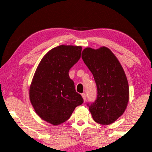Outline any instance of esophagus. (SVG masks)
Wrapping results in <instances>:
<instances>
[{
	"mask_svg": "<svg viewBox=\"0 0 152 152\" xmlns=\"http://www.w3.org/2000/svg\"><path fill=\"white\" fill-rule=\"evenodd\" d=\"M82 98H83L84 101L85 102V101H86V94H84V93H82Z\"/></svg>",
	"mask_w": 152,
	"mask_h": 152,
	"instance_id": "34e87169",
	"label": "esophagus"
}]
</instances>
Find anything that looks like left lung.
Listing matches in <instances>:
<instances>
[{
    "label": "left lung",
    "mask_w": 152,
    "mask_h": 152,
    "mask_svg": "<svg viewBox=\"0 0 152 152\" xmlns=\"http://www.w3.org/2000/svg\"><path fill=\"white\" fill-rule=\"evenodd\" d=\"M82 58L96 84V99L87 104L92 118L99 124H111L123 114L129 101L125 72L116 56L106 47L85 48Z\"/></svg>",
    "instance_id": "left-lung-1"
}]
</instances>
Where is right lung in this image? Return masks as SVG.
Instances as JSON below:
<instances>
[{"label": "right lung", "mask_w": 152, "mask_h": 152, "mask_svg": "<svg viewBox=\"0 0 152 152\" xmlns=\"http://www.w3.org/2000/svg\"><path fill=\"white\" fill-rule=\"evenodd\" d=\"M81 46L61 45L41 60L29 89V98L39 117L58 125L66 121L83 99L76 92L68 72L81 56Z\"/></svg>", "instance_id": "add662e5"}]
</instances>
